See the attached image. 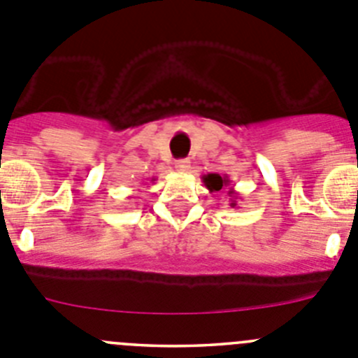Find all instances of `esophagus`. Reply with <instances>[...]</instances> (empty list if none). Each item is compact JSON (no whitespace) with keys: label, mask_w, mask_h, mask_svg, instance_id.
Masks as SVG:
<instances>
[{"label":"esophagus","mask_w":358,"mask_h":358,"mask_svg":"<svg viewBox=\"0 0 358 358\" xmlns=\"http://www.w3.org/2000/svg\"><path fill=\"white\" fill-rule=\"evenodd\" d=\"M189 168H190L189 159H180V161L175 162V169L178 173H187L189 171Z\"/></svg>","instance_id":"obj_1"}]
</instances>
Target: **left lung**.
<instances>
[{
    "mask_svg": "<svg viewBox=\"0 0 358 358\" xmlns=\"http://www.w3.org/2000/svg\"><path fill=\"white\" fill-rule=\"evenodd\" d=\"M203 183L206 185V189L210 192L213 190H220L222 187H229L231 185V180H229L227 175H218V173H208V175L203 176ZM238 201H239V194L236 192L232 187H229V206L231 208H238Z\"/></svg>",
    "mask_w": 358,
    "mask_h": 358,
    "instance_id": "8db88e82",
    "label": "left lung"
}]
</instances>
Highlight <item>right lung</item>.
Listing matches in <instances>:
<instances>
[{"label": "right lung", "instance_id": "add662e5", "mask_svg": "<svg viewBox=\"0 0 358 358\" xmlns=\"http://www.w3.org/2000/svg\"><path fill=\"white\" fill-rule=\"evenodd\" d=\"M150 182H155V178H150Z\"/></svg>", "mask_w": 358, "mask_h": 358}]
</instances>
